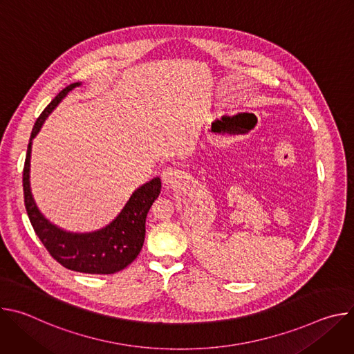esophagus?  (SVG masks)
Instances as JSON below:
<instances>
[{
  "mask_svg": "<svg viewBox=\"0 0 354 354\" xmlns=\"http://www.w3.org/2000/svg\"><path fill=\"white\" fill-rule=\"evenodd\" d=\"M161 178H162V182L168 186V187H172V186H176L180 180V172L176 169V168H165L161 174Z\"/></svg>",
  "mask_w": 354,
  "mask_h": 354,
  "instance_id": "1",
  "label": "esophagus"
}]
</instances>
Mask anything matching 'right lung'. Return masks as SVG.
Listing matches in <instances>:
<instances>
[{
    "label": "right lung",
    "instance_id": "obj_1",
    "mask_svg": "<svg viewBox=\"0 0 354 354\" xmlns=\"http://www.w3.org/2000/svg\"><path fill=\"white\" fill-rule=\"evenodd\" d=\"M78 82L66 86L37 118L30 141L60 100ZM32 142L28 145L24 167V197L30 224L55 261L66 269L89 274H113L127 268L140 254L145 236V218L161 192V179L156 178L137 189L118 218L106 228L91 234H71L50 224L37 210L29 185Z\"/></svg>",
    "mask_w": 354,
    "mask_h": 354
}]
</instances>
